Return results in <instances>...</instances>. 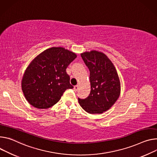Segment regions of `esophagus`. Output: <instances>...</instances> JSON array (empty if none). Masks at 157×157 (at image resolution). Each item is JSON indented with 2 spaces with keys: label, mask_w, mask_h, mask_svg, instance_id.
<instances>
[{
  "label": "esophagus",
  "mask_w": 157,
  "mask_h": 157,
  "mask_svg": "<svg viewBox=\"0 0 157 157\" xmlns=\"http://www.w3.org/2000/svg\"><path fill=\"white\" fill-rule=\"evenodd\" d=\"M78 88H79L78 85H76V86H74V90H75V91H76L78 90Z\"/></svg>",
  "instance_id": "1"
}]
</instances>
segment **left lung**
<instances>
[{"label":"left lung","instance_id":"obj_1","mask_svg":"<svg viewBox=\"0 0 157 157\" xmlns=\"http://www.w3.org/2000/svg\"><path fill=\"white\" fill-rule=\"evenodd\" d=\"M90 72L91 92L78 101L88 113H102L115 103L120 94V82L117 70L103 53L96 51L81 54Z\"/></svg>","mask_w":157,"mask_h":157}]
</instances>
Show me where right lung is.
Instances as JSON below:
<instances>
[{"mask_svg":"<svg viewBox=\"0 0 157 157\" xmlns=\"http://www.w3.org/2000/svg\"><path fill=\"white\" fill-rule=\"evenodd\" d=\"M76 54L63 48H51L38 55L27 67L22 80L24 94L33 106L49 108L58 103L70 84L66 68Z\"/></svg>","mask_w":157,"mask_h":157,"instance_id":"add662e5","label":"right lung"}]
</instances>
